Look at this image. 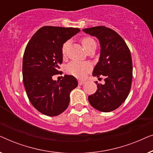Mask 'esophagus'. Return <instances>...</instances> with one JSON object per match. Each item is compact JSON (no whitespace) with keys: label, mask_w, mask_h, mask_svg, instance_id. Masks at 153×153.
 <instances>
[{"label":"esophagus","mask_w":153,"mask_h":153,"mask_svg":"<svg viewBox=\"0 0 153 153\" xmlns=\"http://www.w3.org/2000/svg\"><path fill=\"white\" fill-rule=\"evenodd\" d=\"M78 83H79V85H83V84H84L85 83V81H83V80H79L78 81Z\"/></svg>","instance_id":"obj_1"}]
</instances>
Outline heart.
<instances>
[{
    "instance_id": "1",
    "label": "heart",
    "mask_w": 153,
    "mask_h": 153,
    "mask_svg": "<svg viewBox=\"0 0 153 153\" xmlns=\"http://www.w3.org/2000/svg\"><path fill=\"white\" fill-rule=\"evenodd\" d=\"M81 43L82 44L84 49L88 50L92 45L95 44L93 39L90 37H83L81 39ZM69 45V41H66L63 43L61 48V52L62 56H65ZM91 64L86 62H79V61H72L68 64L67 66V71L69 74L73 75L76 77H84L85 74L91 70Z\"/></svg>"
}]
</instances>
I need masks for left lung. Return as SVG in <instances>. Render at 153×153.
<instances>
[{
	"label": "left lung",
	"mask_w": 153,
	"mask_h": 153,
	"mask_svg": "<svg viewBox=\"0 0 153 153\" xmlns=\"http://www.w3.org/2000/svg\"><path fill=\"white\" fill-rule=\"evenodd\" d=\"M83 30L100 40L101 53L93 75L105 77L104 85L96 81L97 90L88 96V101L98 111H112L125 101L130 91L132 80L130 51L122 37L111 28L100 26Z\"/></svg>",
	"instance_id": "left-lung-1"
}]
</instances>
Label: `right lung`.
Listing matches in <instances>:
<instances>
[{"mask_svg": "<svg viewBox=\"0 0 153 153\" xmlns=\"http://www.w3.org/2000/svg\"><path fill=\"white\" fill-rule=\"evenodd\" d=\"M80 31L77 28L42 27L31 37L23 57V81L32 105L48 116H58L66 110L70 93L77 85L72 75L65 74L58 81L53 75L62 74L61 48L64 42Z\"/></svg>", "mask_w": 153, "mask_h": 153, "instance_id": "add662e5", "label": "right lung"}]
</instances>
